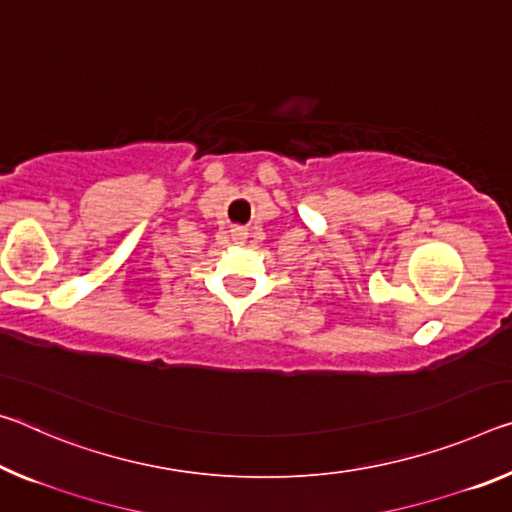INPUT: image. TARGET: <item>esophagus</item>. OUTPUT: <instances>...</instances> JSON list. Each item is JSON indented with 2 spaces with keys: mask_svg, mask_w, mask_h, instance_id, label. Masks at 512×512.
Masks as SVG:
<instances>
[{
  "mask_svg": "<svg viewBox=\"0 0 512 512\" xmlns=\"http://www.w3.org/2000/svg\"><path fill=\"white\" fill-rule=\"evenodd\" d=\"M243 234H246V232H241V230H237V232H234V239H237V241H241V239H243Z\"/></svg>",
  "mask_w": 512,
  "mask_h": 512,
  "instance_id": "esophagus-1",
  "label": "esophagus"
}]
</instances>
